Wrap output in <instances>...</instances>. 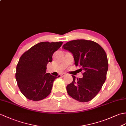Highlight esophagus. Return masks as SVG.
<instances>
[{
	"label": "esophagus",
	"mask_w": 126,
	"mask_h": 126,
	"mask_svg": "<svg viewBox=\"0 0 126 126\" xmlns=\"http://www.w3.org/2000/svg\"><path fill=\"white\" fill-rule=\"evenodd\" d=\"M66 75V74H62L61 75V77H64V76H65Z\"/></svg>",
	"instance_id": "esophagus-1"
}]
</instances>
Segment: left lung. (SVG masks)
Segmentation results:
<instances>
[{"instance_id": "obj_1", "label": "left lung", "mask_w": 126, "mask_h": 126, "mask_svg": "<svg viewBox=\"0 0 126 126\" xmlns=\"http://www.w3.org/2000/svg\"><path fill=\"white\" fill-rule=\"evenodd\" d=\"M62 48L71 52L76 66L80 72L83 71L81 78L73 81L66 86L68 94L80 102H87L94 98L100 91L106 79L109 68L106 52L98 43L90 40L70 41Z\"/></svg>"}]
</instances>
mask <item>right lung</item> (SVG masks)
Returning a JSON list of instances; mask_svg holds the SVG:
<instances>
[{"instance_id": "right-lung-1", "label": "right lung", "mask_w": 126, "mask_h": 126, "mask_svg": "<svg viewBox=\"0 0 126 126\" xmlns=\"http://www.w3.org/2000/svg\"><path fill=\"white\" fill-rule=\"evenodd\" d=\"M62 42H42L23 53L16 66V78L20 91L31 100L46 98L51 91L54 81L58 77L46 74L47 65L52 61V55Z\"/></svg>"}]
</instances>
